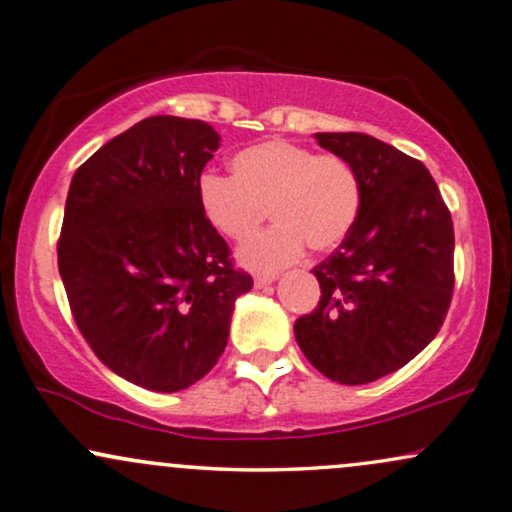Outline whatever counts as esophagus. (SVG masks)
<instances>
[{
	"label": "esophagus",
	"instance_id": "1",
	"mask_svg": "<svg viewBox=\"0 0 512 512\" xmlns=\"http://www.w3.org/2000/svg\"><path fill=\"white\" fill-rule=\"evenodd\" d=\"M273 280H276V276H255V287H257V290H262V287L271 285Z\"/></svg>",
	"mask_w": 512,
	"mask_h": 512
}]
</instances>
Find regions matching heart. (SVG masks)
<instances>
[{
  "label": "heart",
  "mask_w": 512,
  "mask_h": 512,
  "mask_svg": "<svg viewBox=\"0 0 512 512\" xmlns=\"http://www.w3.org/2000/svg\"><path fill=\"white\" fill-rule=\"evenodd\" d=\"M232 174L201 176L197 201L208 225L236 243L250 239L262 225L264 208L269 211L276 225L239 250L248 269H283L306 246L327 253L357 220L359 178L338 155H315L297 143L271 139L236 153Z\"/></svg>",
  "instance_id": "b5f03b06"
}]
</instances>
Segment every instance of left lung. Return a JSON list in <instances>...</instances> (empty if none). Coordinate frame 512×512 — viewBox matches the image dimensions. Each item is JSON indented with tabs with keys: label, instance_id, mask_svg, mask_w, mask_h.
Here are the masks:
<instances>
[{
	"label": "left lung",
	"instance_id": "left-lung-1",
	"mask_svg": "<svg viewBox=\"0 0 512 512\" xmlns=\"http://www.w3.org/2000/svg\"><path fill=\"white\" fill-rule=\"evenodd\" d=\"M359 178V213L341 246L315 266L322 297L294 322L308 362L341 385L399 371L427 348L455 287V229L422 162L359 132H320Z\"/></svg>",
	"mask_w": 512,
	"mask_h": 512
}]
</instances>
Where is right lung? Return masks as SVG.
I'll use <instances>...</instances> for the list:
<instances>
[{
	"mask_svg": "<svg viewBox=\"0 0 512 512\" xmlns=\"http://www.w3.org/2000/svg\"><path fill=\"white\" fill-rule=\"evenodd\" d=\"M218 146L208 122L153 115L104 143L69 185L57 266L71 313L113 373L153 392L213 369L234 301L253 290L197 201Z\"/></svg>",
	"mask_w": 512,
	"mask_h": 512,
	"instance_id": "add662e5",
	"label": "right lung"
}]
</instances>
